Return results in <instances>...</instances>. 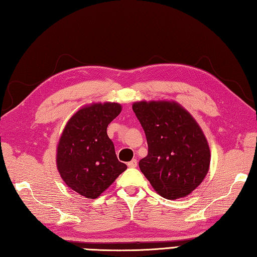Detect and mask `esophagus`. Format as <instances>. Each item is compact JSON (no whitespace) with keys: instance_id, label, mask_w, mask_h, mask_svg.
<instances>
[{"instance_id":"1","label":"esophagus","mask_w":257,"mask_h":257,"mask_svg":"<svg viewBox=\"0 0 257 257\" xmlns=\"http://www.w3.org/2000/svg\"><path fill=\"white\" fill-rule=\"evenodd\" d=\"M137 166H138V161L135 159H133L132 161H130L128 163H127V167L128 168H137Z\"/></svg>"}]
</instances>
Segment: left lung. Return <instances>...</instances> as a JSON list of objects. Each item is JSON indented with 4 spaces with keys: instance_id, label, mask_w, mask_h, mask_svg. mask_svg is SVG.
Segmentation results:
<instances>
[{
    "instance_id": "1",
    "label": "left lung",
    "mask_w": 257,
    "mask_h": 257,
    "mask_svg": "<svg viewBox=\"0 0 257 257\" xmlns=\"http://www.w3.org/2000/svg\"><path fill=\"white\" fill-rule=\"evenodd\" d=\"M132 107L149 148L139 162L142 173L163 198L188 196L209 170L210 150L200 126L176 101L143 100Z\"/></svg>"
}]
</instances>
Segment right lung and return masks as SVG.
I'll return each mask as SVG.
<instances>
[{
	"label": "right lung",
	"instance_id": "1",
	"mask_svg": "<svg viewBox=\"0 0 257 257\" xmlns=\"http://www.w3.org/2000/svg\"><path fill=\"white\" fill-rule=\"evenodd\" d=\"M122 107L97 103L80 108L66 124L57 147V168L72 190L95 199L126 170L107 135L108 124Z\"/></svg>",
	"mask_w": 257,
	"mask_h": 257
}]
</instances>
